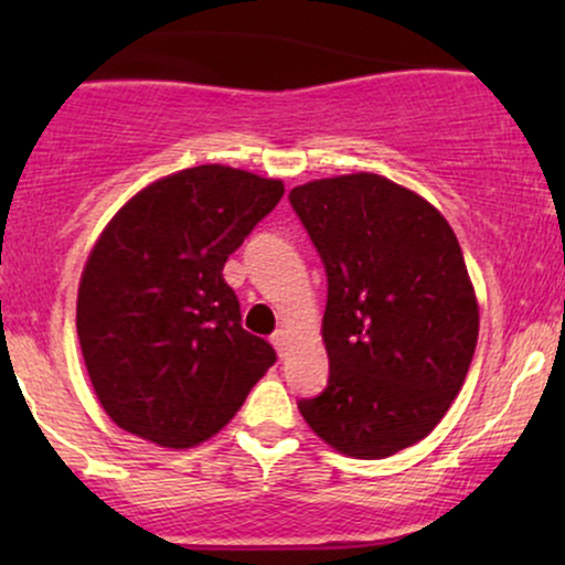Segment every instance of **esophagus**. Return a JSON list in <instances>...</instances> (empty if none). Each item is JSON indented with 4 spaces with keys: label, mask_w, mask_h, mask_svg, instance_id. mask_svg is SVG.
<instances>
[{
    "label": "esophagus",
    "mask_w": 565,
    "mask_h": 565,
    "mask_svg": "<svg viewBox=\"0 0 565 565\" xmlns=\"http://www.w3.org/2000/svg\"><path fill=\"white\" fill-rule=\"evenodd\" d=\"M274 345H276V350H278V355H287V350H289V334L284 332V329H278V332L274 334Z\"/></svg>",
    "instance_id": "1"
}]
</instances>
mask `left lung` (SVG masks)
<instances>
[{
    "instance_id": "8db88e82",
    "label": "left lung",
    "mask_w": 565,
    "mask_h": 565,
    "mask_svg": "<svg viewBox=\"0 0 565 565\" xmlns=\"http://www.w3.org/2000/svg\"><path fill=\"white\" fill-rule=\"evenodd\" d=\"M327 270L329 382L300 414L332 449L382 459L423 440L457 398L478 302L451 225L423 196L359 172L291 188Z\"/></svg>"
}]
</instances>
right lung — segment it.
Returning a JSON list of instances; mask_svg holds the SVG:
<instances>
[{"mask_svg":"<svg viewBox=\"0 0 565 565\" xmlns=\"http://www.w3.org/2000/svg\"><path fill=\"white\" fill-rule=\"evenodd\" d=\"M281 180L201 164L142 188L84 265L76 334L121 430L191 449L231 423L276 350L242 327L228 255L281 201Z\"/></svg>","mask_w":565,"mask_h":565,"instance_id":"right-lung-1","label":"right lung"}]
</instances>
